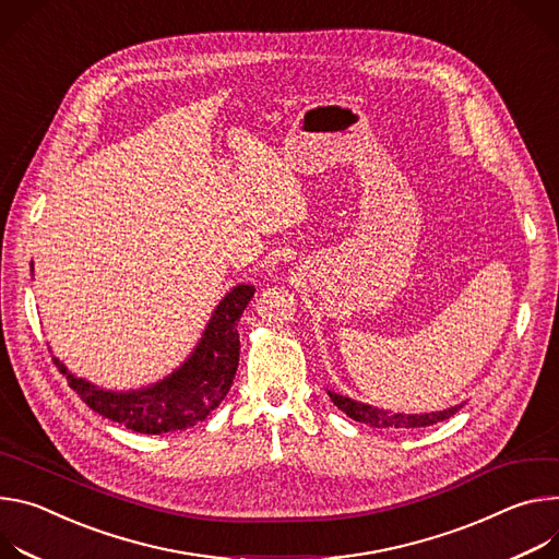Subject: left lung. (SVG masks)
<instances>
[{
    "label": "left lung",
    "instance_id": "8db88e82",
    "mask_svg": "<svg viewBox=\"0 0 559 559\" xmlns=\"http://www.w3.org/2000/svg\"><path fill=\"white\" fill-rule=\"evenodd\" d=\"M329 395H331L333 404L340 411H344L350 419L368 424V426H376V428H419V426H430V424H438V421L449 419L451 415H455L462 408V404H460V406H451L447 411H436V413L404 415V413H389V411H382V408H373V406H368V404L342 397L337 393H329Z\"/></svg>",
    "mask_w": 559,
    "mask_h": 559
}]
</instances>
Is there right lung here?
I'll return each instance as SVG.
<instances>
[{
	"instance_id": "right-lung-1",
	"label": "right lung",
	"mask_w": 559,
	"mask_h": 559,
	"mask_svg": "<svg viewBox=\"0 0 559 559\" xmlns=\"http://www.w3.org/2000/svg\"><path fill=\"white\" fill-rule=\"evenodd\" d=\"M255 288L235 286L215 308L204 337L189 361L159 384L131 393H112L71 376L67 366L52 357L69 386L95 413L146 436L191 428L204 421L213 408L226 397L239 364L237 322Z\"/></svg>"
}]
</instances>
